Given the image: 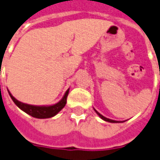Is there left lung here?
I'll return each mask as SVG.
<instances>
[{
	"instance_id": "left-lung-1",
	"label": "left lung",
	"mask_w": 160,
	"mask_h": 160,
	"mask_svg": "<svg viewBox=\"0 0 160 160\" xmlns=\"http://www.w3.org/2000/svg\"><path fill=\"white\" fill-rule=\"evenodd\" d=\"M94 109V108H93ZM94 111H95V112L97 113V114L99 115V117L100 118V119H102L103 120H105V121H107V122H110V123H120V122H123V121H117V120H113V119H108V118H106L105 116H103L102 114H100L99 112L97 111V110H95L94 109Z\"/></svg>"
}]
</instances>
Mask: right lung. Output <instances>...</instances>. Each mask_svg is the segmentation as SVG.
<instances>
[{"label": "right lung", "instance_id": "right-lung-1", "mask_svg": "<svg viewBox=\"0 0 160 160\" xmlns=\"http://www.w3.org/2000/svg\"><path fill=\"white\" fill-rule=\"evenodd\" d=\"M8 94L11 97L12 100L14 102V104L21 110L25 112L26 113H28L33 118H37V119H48V118H52L53 116H55L66 106L67 98H68L69 92V88L66 91L62 99L59 102H57L56 104H53V105H49V106H34V105L23 103V102H21L18 99H15L14 96L12 95V93L10 92L9 90H8Z\"/></svg>", "mask_w": 160, "mask_h": 160}]
</instances>
